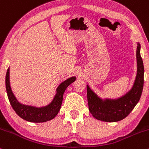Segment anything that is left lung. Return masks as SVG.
<instances>
[{
  "mask_svg": "<svg viewBox=\"0 0 149 149\" xmlns=\"http://www.w3.org/2000/svg\"><path fill=\"white\" fill-rule=\"evenodd\" d=\"M140 47L138 43L136 48L137 73L134 85L123 97L118 100H102L87 85L89 111L95 118L105 122L120 121L127 117L138 103L142 93L144 74Z\"/></svg>",
  "mask_w": 149,
  "mask_h": 149,
  "instance_id": "1",
  "label": "left lung"
}]
</instances>
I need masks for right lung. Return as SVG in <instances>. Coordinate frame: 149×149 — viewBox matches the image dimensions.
<instances>
[{"label":"right lung","mask_w":149,"mask_h":149,"mask_svg":"<svg viewBox=\"0 0 149 149\" xmlns=\"http://www.w3.org/2000/svg\"><path fill=\"white\" fill-rule=\"evenodd\" d=\"M76 80V77H71L61 83L57 89V94L52 102L44 107L37 108L26 106L18 102L12 92L10 84V69L8 68L6 76V87L8 99L16 113L25 120L32 123H43L50 120L57 115L60 110L64 92L70 84Z\"/></svg>","instance_id":"right-lung-1"}]
</instances>
